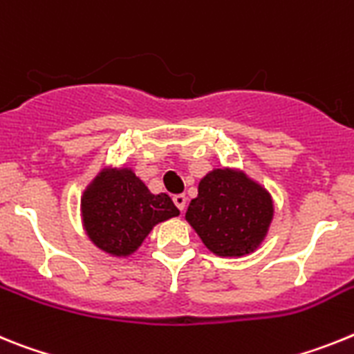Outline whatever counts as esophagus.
<instances>
[{"mask_svg": "<svg viewBox=\"0 0 354 354\" xmlns=\"http://www.w3.org/2000/svg\"><path fill=\"white\" fill-rule=\"evenodd\" d=\"M173 201H174V205H176V207L180 208V212H185V208H187V196L185 194L174 196Z\"/></svg>", "mask_w": 354, "mask_h": 354, "instance_id": "esophagus-1", "label": "esophagus"}]
</instances>
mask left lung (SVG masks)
I'll return each instance as SVG.
<instances>
[{"label":"left lung","mask_w":354,"mask_h":354,"mask_svg":"<svg viewBox=\"0 0 354 354\" xmlns=\"http://www.w3.org/2000/svg\"><path fill=\"white\" fill-rule=\"evenodd\" d=\"M274 217L269 190L241 169L219 167L203 176L185 219L217 257H244L266 241Z\"/></svg>","instance_id":"1"}]
</instances>
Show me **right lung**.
I'll list each match as a JSON object with an SVG mask.
<instances>
[{
	"label": "right lung",
	"mask_w": 354,
	"mask_h": 354,
	"mask_svg": "<svg viewBox=\"0 0 354 354\" xmlns=\"http://www.w3.org/2000/svg\"><path fill=\"white\" fill-rule=\"evenodd\" d=\"M82 224L91 242L110 257L126 258L158 223L178 217L167 194H151L131 167H103L80 199Z\"/></svg>",
	"instance_id": "right-lung-1"
}]
</instances>
